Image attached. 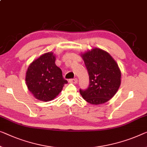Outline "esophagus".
<instances>
[{
    "label": "esophagus",
    "mask_w": 147,
    "mask_h": 147,
    "mask_svg": "<svg viewBox=\"0 0 147 147\" xmlns=\"http://www.w3.org/2000/svg\"><path fill=\"white\" fill-rule=\"evenodd\" d=\"M69 82L70 83H73V84H76L78 82V79L77 78H73V79L69 80Z\"/></svg>",
    "instance_id": "1"
}]
</instances>
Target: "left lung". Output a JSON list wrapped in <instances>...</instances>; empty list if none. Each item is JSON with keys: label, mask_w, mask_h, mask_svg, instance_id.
Wrapping results in <instances>:
<instances>
[{"label": "left lung", "mask_w": 147, "mask_h": 147, "mask_svg": "<svg viewBox=\"0 0 147 147\" xmlns=\"http://www.w3.org/2000/svg\"><path fill=\"white\" fill-rule=\"evenodd\" d=\"M89 74L90 84L80 90L82 98L90 104H104L113 97L121 84V71L108 52L94 48L81 55Z\"/></svg>", "instance_id": "8db88e82"}]
</instances>
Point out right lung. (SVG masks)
<instances>
[{
    "label": "right lung",
    "mask_w": 147,
    "mask_h": 147,
    "mask_svg": "<svg viewBox=\"0 0 147 147\" xmlns=\"http://www.w3.org/2000/svg\"><path fill=\"white\" fill-rule=\"evenodd\" d=\"M55 56L48 52L34 60L28 67L26 75L28 88L36 99L51 101L58 96L67 80L55 65Z\"/></svg>",
    "instance_id": "1"
}]
</instances>
